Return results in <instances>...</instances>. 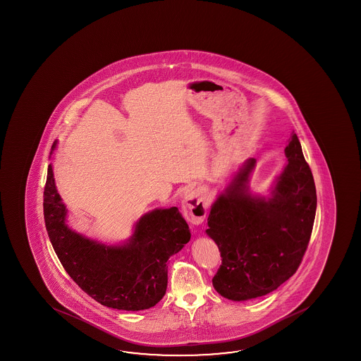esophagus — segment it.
Wrapping results in <instances>:
<instances>
[{"label":"esophagus","instance_id":"esophagus-1","mask_svg":"<svg viewBox=\"0 0 361 361\" xmlns=\"http://www.w3.org/2000/svg\"><path fill=\"white\" fill-rule=\"evenodd\" d=\"M207 202L202 191L199 189L190 191L183 204V216L192 224H201L207 216Z\"/></svg>","mask_w":361,"mask_h":361}]
</instances>
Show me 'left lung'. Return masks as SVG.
<instances>
[{"mask_svg":"<svg viewBox=\"0 0 361 361\" xmlns=\"http://www.w3.org/2000/svg\"><path fill=\"white\" fill-rule=\"evenodd\" d=\"M288 164L272 197L248 192L255 159L245 161L214 202L207 233L218 245L221 266L214 276L218 293L247 301L277 290L295 274L312 233L317 196L312 172L293 135L284 149Z\"/></svg>","mask_w":361,"mask_h":361,"instance_id":"obj_1","label":"left lung"}]
</instances>
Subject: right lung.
I'll list each match as a JSON object with an SVG mask.
<instances>
[{
  "instance_id": "right-lung-1",
  "label": "right lung",
  "mask_w": 361,
  "mask_h": 361,
  "mask_svg": "<svg viewBox=\"0 0 361 361\" xmlns=\"http://www.w3.org/2000/svg\"><path fill=\"white\" fill-rule=\"evenodd\" d=\"M66 216L49 165L44 189L45 226L71 279L106 307L141 311L161 301L167 288V260L191 238L178 207L143 215L130 243L121 247H106L74 233L66 224Z\"/></svg>"
}]
</instances>
